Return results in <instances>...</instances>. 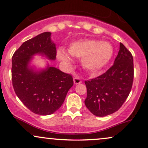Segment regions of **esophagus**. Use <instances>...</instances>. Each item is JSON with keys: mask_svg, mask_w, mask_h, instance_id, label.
Wrapping results in <instances>:
<instances>
[{"mask_svg": "<svg viewBox=\"0 0 148 148\" xmlns=\"http://www.w3.org/2000/svg\"><path fill=\"white\" fill-rule=\"evenodd\" d=\"M73 82L75 84H79L82 83V80L80 79V78L78 76H76L73 78Z\"/></svg>", "mask_w": 148, "mask_h": 148, "instance_id": "obj_1", "label": "esophagus"}]
</instances>
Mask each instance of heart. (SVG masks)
Instances as JSON below:
<instances>
[{"instance_id": "heart-1", "label": "heart", "mask_w": 148, "mask_h": 148, "mask_svg": "<svg viewBox=\"0 0 148 148\" xmlns=\"http://www.w3.org/2000/svg\"><path fill=\"white\" fill-rule=\"evenodd\" d=\"M68 51L67 52L61 48L58 49L57 56L59 60L71 62V55L81 58L84 68L91 72H97L104 68L114 54V48L109 42L95 39L75 41L71 44Z\"/></svg>"}]
</instances>
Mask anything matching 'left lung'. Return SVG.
<instances>
[{"mask_svg":"<svg viewBox=\"0 0 148 148\" xmlns=\"http://www.w3.org/2000/svg\"><path fill=\"white\" fill-rule=\"evenodd\" d=\"M133 78L132 56L120 43L114 64L101 75L85 81L87 89L86 106L97 116H105L116 112L130 94Z\"/></svg>","mask_w":148,"mask_h":148,"instance_id":"8db88e82","label":"left lung"}]
</instances>
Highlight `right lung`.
<instances>
[{
	"instance_id": "obj_1",
	"label": "right lung",
	"mask_w": 148,
	"mask_h": 148,
	"mask_svg": "<svg viewBox=\"0 0 148 148\" xmlns=\"http://www.w3.org/2000/svg\"><path fill=\"white\" fill-rule=\"evenodd\" d=\"M51 36V33L45 32L25 42L12 57V79L16 95L27 108L40 115L58 110L73 85L71 75L49 63L45 69L31 65L36 55L56 60V44Z\"/></svg>"
}]
</instances>
